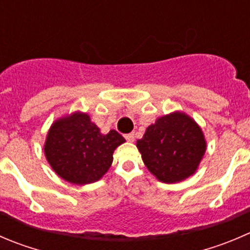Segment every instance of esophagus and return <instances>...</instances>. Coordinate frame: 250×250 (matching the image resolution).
<instances>
[{"instance_id":"34e87169","label":"esophagus","mask_w":250,"mask_h":250,"mask_svg":"<svg viewBox=\"0 0 250 250\" xmlns=\"http://www.w3.org/2000/svg\"><path fill=\"white\" fill-rule=\"evenodd\" d=\"M125 140H128V142H134L135 137H134V133H128V134L125 135Z\"/></svg>"}]
</instances>
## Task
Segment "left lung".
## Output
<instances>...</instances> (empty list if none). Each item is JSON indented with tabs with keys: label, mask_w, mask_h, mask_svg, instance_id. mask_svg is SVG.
<instances>
[{
	"label": "left lung",
	"mask_w": 250,
	"mask_h": 250,
	"mask_svg": "<svg viewBox=\"0 0 250 250\" xmlns=\"http://www.w3.org/2000/svg\"><path fill=\"white\" fill-rule=\"evenodd\" d=\"M145 166L159 181L176 183L197 171L207 150L199 125L183 112L157 118L137 142Z\"/></svg>",
	"instance_id": "left-lung-1"
}]
</instances>
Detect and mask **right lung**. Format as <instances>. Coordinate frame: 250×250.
I'll use <instances>...</instances> for the list:
<instances>
[{
  "mask_svg": "<svg viewBox=\"0 0 250 250\" xmlns=\"http://www.w3.org/2000/svg\"><path fill=\"white\" fill-rule=\"evenodd\" d=\"M125 142L113 129L103 134L86 113L74 112L52 123L43 150L61 178L81 186L99 181L110 168L115 149Z\"/></svg>",
  "mask_w": 250,
  "mask_h": 250,
  "instance_id": "1",
  "label": "right lung"
}]
</instances>
